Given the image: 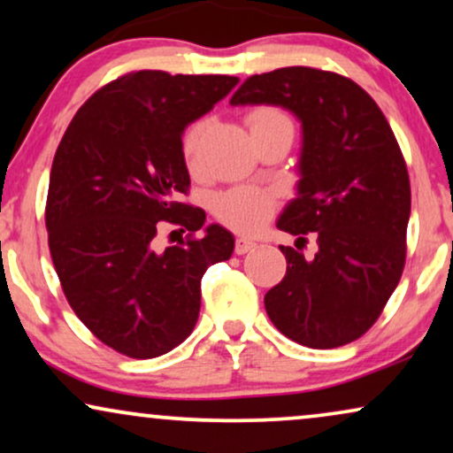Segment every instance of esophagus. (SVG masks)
<instances>
[{
  "label": "esophagus",
  "instance_id": "esophagus-1",
  "mask_svg": "<svg viewBox=\"0 0 453 453\" xmlns=\"http://www.w3.org/2000/svg\"><path fill=\"white\" fill-rule=\"evenodd\" d=\"M255 249V242L249 238H236V255H244Z\"/></svg>",
  "mask_w": 453,
  "mask_h": 453
}]
</instances>
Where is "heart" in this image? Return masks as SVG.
<instances>
[{
	"label": "heart",
	"instance_id": "b5f03b06",
	"mask_svg": "<svg viewBox=\"0 0 453 453\" xmlns=\"http://www.w3.org/2000/svg\"><path fill=\"white\" fill-rule=\"evenodd\" d=\"M288 121L276 108H257L249 114V127L255 129L259 125ZM209 131V121H196L186 131L184 137V157L190 165L196 163L200 146H203L204 135ZM273 213V198L259 188H236L221 194L215 203V215L226 223L227 227L236 232H255L261 227Z\"/></svg>",
	"mask_w": 453,
	"mask_h": 453
}]
</instances>
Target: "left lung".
I'll return each instance as SVG.
<instances>
[{"label":"left lung","instance_id":"8db88e82","mask_svg":"<svg viewBox=\"0 0 453 453\" xmlns=\"http://www.w3.org/2000/svg\"><path fill=\"white\" fill-rule=\"evenodd\" d=\"M230 104H272L301 121L296 198L276 226L296 242L316 232L313 259L290 246L286 276L267 290L265 311L290 341L347 345L379 319L405 265L410 177L391 125L342 74L286 66L253 74Z\"/></svg>","mask_w":453,"mask_h":453}]
</instances>
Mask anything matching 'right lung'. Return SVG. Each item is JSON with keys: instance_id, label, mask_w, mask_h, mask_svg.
<instances>
[{"instance_id": "obj_1", "label": "right lung", "mask_w": 453, "mask_h": 453, "mask_svg": "<svg viewBox=\"0 0 453 453\" xmlns=\"http://www.w3.org/2000/svg\"><path fill=\"white\" fill-rule=\"evenodd\" d=\"M236 83L230 74L127 73L79 108L56 150L45 204L51 261L77 318L127 357L184 342L200 280L234 253L232 234L204 227V211L180 196L190 188L184 129ZM163 222L188 236L158 250Z\"/></svg>"}]
</instances>
